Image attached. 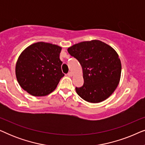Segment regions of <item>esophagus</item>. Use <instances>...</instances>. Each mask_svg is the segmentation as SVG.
<instances>
[{"instance_id":"1","label":"esophagus","mask_w":145,"mask_h":145,"mask_svg":"<svg viewBox=\"0 0 145 145\" xmlns=\"http://www.w3.org/2000/svg\"><path fill=\"white\" fill-rule=\"evenodd\" d=\"M67 75H68L69 76H72V73L71 72H69L68 73H67Z\"/></svg>"}]
</instances>
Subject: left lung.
Here are the masks:
<instances>
[{
  "label": "left lung",
  "mask_w": 145,
  "mask_h": 145,
  "mask_svg": "<svg viewBox=\"0 0 145 145\" xmlns=\"http://www.w3.org/2000/svg\"><path fill=\"white\" fill-rule=\"evenodd\" d=\"M68 52L78 61L83 71L84 84L76 87L83 100L99 103L106 100L120 82L121 64L116 51L102 41H82L68 48Z\"/></svg>",
  "instance_id": "left-lung-1"
}]
</instances>
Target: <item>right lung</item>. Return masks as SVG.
<instances>
[{
	"label": "right lung",
	"instance_id": "1",
	"mask_svg": "<svg viewBox=\"0 0 145 145\" xmlns=\"http://www.w3.org/2000/svg\"><path fill=\"white\" fill-rule=\"evenodd\" d=\"M61 51L58 45L45 42L27 47L16 65V76L22 88L34 96L52 92L64 76L59 59Z\"/></svg>",
	"mask_w": 145,
	"mask_h": 145
}]
</instances>
